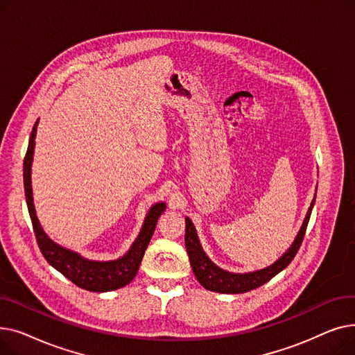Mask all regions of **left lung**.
I'll use <instances>...</instances> for the list:
<instances>
[{"mask_svg":"<svg viewBox=\"0 0 355 355\" xmlns=\"http://www.w3.org/2000/svg\"><path fill=\"white\" fill-rule=\"evenodd\" d=\"M315 197L316 194L311 201V206L306 211L302 226L300 232H297L295 240L292 241L291 248L270 266L249 273H233L213 263L210 257L201 248L193 221L189 217H185V248H187L190 263L197 281L206 289L218 293H245L269 282L273 276H276L279 272H282L292 262L295 254L300 250L311 217V211L313 209Z\"/></svg>","mask_w":355,"mask_h":355,"instance_id":"left-lung-1","label":"left lung"}]
</instances>
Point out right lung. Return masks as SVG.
<instances>
[{"mask_svg": "<svg viewBox=\"0 0 355 355\" xmlns=\"http://www.w3.org/2000/svg\"><path fill=\"white\" fill-rule=\"evenodd\" d=\"M37 125H39V119H37V122L33 126L27 154L24 158V191L34 234L44 259L55 270H59L69 279V281H71L74 285H78L82 289L90 292H109L123 288L129 282H132V279L135 277L139 269L144 253L149 245V240H151L154 234L158 217L166 209L165 202L159 201L149 209L144 220V225L141 227V232L132 246L129 248V250L123 256L115 260H90L83 257L78 252H73L58 245L43 230L39 218H37L33 201L31 165L34 155V139L37 134Z\"/></svg>", "mask_w": 355, "mask_h": 355, "instance_id": "1", "label": "right lung"}]
</instances>
